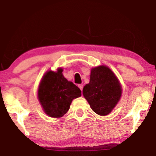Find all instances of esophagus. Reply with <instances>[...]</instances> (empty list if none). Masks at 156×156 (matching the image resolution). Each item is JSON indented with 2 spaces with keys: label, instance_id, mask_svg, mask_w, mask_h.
Wrapping results in <instances>:
<instances>
[{
  "label": "esophagus",
  "instance_id": "obj_1",
  "mask_svg": "<svg viewBox=\"0 0 156 156\" xmlns=\"http://www.w3.org/2000/svg\"><path fill=\"white\" fill-rule=\"evenodd\" d=\"M78 87H79V88H80V90H83V84H79V85H78Z\"/></svg>",
  "mask_w": 156,
  "mask_h": 156
}]
</instances>
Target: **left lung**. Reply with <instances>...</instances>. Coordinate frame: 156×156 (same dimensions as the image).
<instances>
[{
  "label": "left lung",
  "mask_w": 156,
  "mask_h": 156,
  "mask_svg": "<svg viewBox=\"0 0 156 156\" xmlns=\"http://www.w3.org/2000/svg\"><path fill=\"white\" fill-rule=\"evenodd\" d=\"M122 88L114 73L106 66L91 70L90 81L83 89V94L91 108L101 116L108 114L120 99Z\"/></svg>",
  "instance_id": "left-lung-1"
}]
</instances>
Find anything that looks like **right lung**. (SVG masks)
I'll return each instance as SVG.
<instances>
[{"label":"right lung","instance_id":"add662e5","mask_svg":"<svg viewBox=\"0 0 156 156\" xmlns=\"http://www.w3.org/2000/svg\"><path fill=\"white\" fill-rule=\"evenodd\" d=\"M80 95V89L64 78L61 68L57 72L48 71L41 80L38 89L39 101L44 112L55 118L64 116L73 100Z\"/></svg>","mask_w":156,"mask_h":156}]
</instances>
